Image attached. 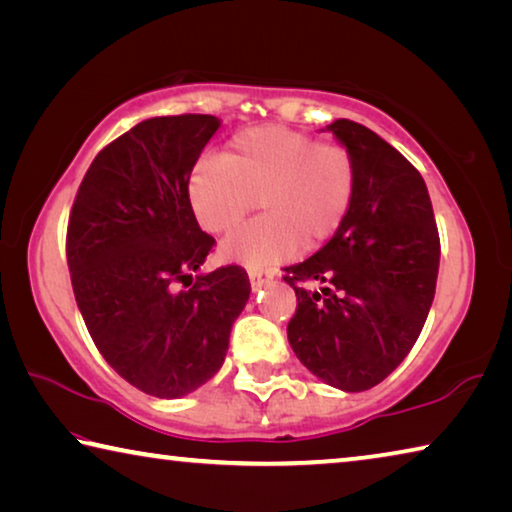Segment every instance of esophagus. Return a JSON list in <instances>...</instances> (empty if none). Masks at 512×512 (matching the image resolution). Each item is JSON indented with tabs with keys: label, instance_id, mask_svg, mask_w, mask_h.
<instances>
[{
	"label": "esophagus",
	"instance_id": "obj_1",
	"mask_svg": "<svg viewBox=\"0 0 512 512\" xmlns=\"http://www.w3.org/2000/svg\"><path fill=\"white\" fill-rule=\"evenodd\" d=\"M248 277H250V287H253V291H259L262 287H266V284L273 282L271 271H248Z\"/></svg>",
	"mask_w": 512,
	"mask_h": 512
}]
</instances>
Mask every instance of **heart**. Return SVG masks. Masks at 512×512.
I'll list each match as a JSON object with an SVG mask.
<instances>
[{
	"instance_id": "heart-1",
	"label": "heart",
	"mask_w": 512,
	"mask_h": 512,
	"mask_svg": "<svg viewBox=\"0 0 512 512\" xmlns=\"http://www.w3.org/2000/svg\"><path fill=\"white\" fill-rule=\"evenodd\" d=\"M187 192L196 221L212 235L235 230L259 198L264 214L225 239L221 257L264 271L339 232L357 192V164L343 144L287 126H253L232 137L223 160H198Z\"/></svg>"
}]
</instances>
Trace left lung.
I'll use <instances>...</instances> for the list:
<instances>
[{
  "instance_id": "left-lung-1",
  "label": "left lung",
  "mask_w": 512,
  "mask_h": 512,
  "mask_svg": "<svg viewBox=\"0 0 512 512\" xmlns=\"http://www.w3.org/2000/svg\"><path fill=\"white\" fill-rule=\"evenodd\" d=\"M327 128L352 153L357 192L339 232L284 268L298 298L287 336L307 370L359 393L391 375L418 341L436 293L440 237L427 185L400 151L357 121Z\"/></svg>"
}]
</instances>
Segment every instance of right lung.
Here are the masks:
<instances>
[{
    "label": "right lung",
    "instance_id": "add662e5",
    "mask_svg": "<svg viewBox=\"0 0 512 512\" xmlns=\"http://www.w3.org/2000/svg\"><path fill=\"white\" fill-rule=\"evenodd\" d=\"M219 126L212 115L133 126L92 160L69 212L67 266L85 327L117 375L162 400L219 372L250 296L241 266L192 275L216 241L198 228L189 173Z\"/></svg>",
    "mask_w": 512,
    "mask_h": 512
}]
</instances>
